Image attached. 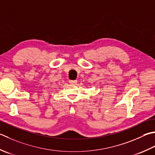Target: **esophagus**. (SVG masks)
Masks as SVG:
<instances>
[{"label":"esophagus","mask_w":155,"mask_h":155,"mask_svg":"<svg viewBox=\"0 0 155 155\" xmlns=\"http://www.w3.org/2000/svg\"><path fill=\"white\" fill-rule=\"evenodd\" d=\"M69 83L71 84H76L77 83V80H70Z\"/></svg>","instance_id":"esophagus-1"}]
</instances>
